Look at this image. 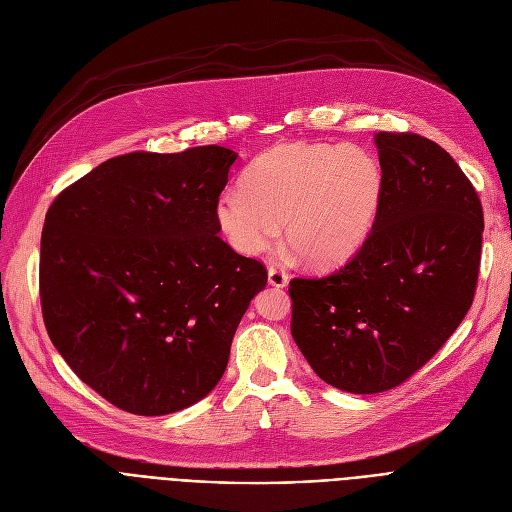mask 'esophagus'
<instances>
[{
	"label": "esophagus",
	"instance_id": "esophagus-1",
	"mask_svg": "<svg viewBox=\"0 0 512 512\" xmlns=\"http://www.w3.org/2000/svg\"><path fill=\"white\" fill-rule=\"evenodd\" d=\"M267 282H270V286H276V288H286L288 286V274L282 270L280 265H272L270 270H267Z\"/></svg>",
	"mask_w": 512,
	"mask_h": 512
}]
</instances>
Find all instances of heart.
Segmentation results:
<instances>
[{
    "mask_svg": "<svg viewBox=\"0 0 512 512\" xmlns=\"http://www.w3.org/2000/svg\"><path fill=\"white\" fill-rule=\"evenodd\" d=\"M384 176L373 155L359 147L284 143L265 151L226 193L215 220L228 245L255 257L284 236L311 265L353 257L371 234L382 203Z\"/></svg>",
    "mask_w": 512,
    "mask_h": 512,
    "instance_id": "heart-1",
    "label": "heart"
}]
</instances>
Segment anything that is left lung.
<instances>
[{"label":"left lung","instance_id":"obj_1","mask_svg":"<svg viewBox=\"0 0 512 512\" xmlns=\"http://www.w3.org/2000/svg\"><path fill=\"white\" fill-rule=\"evenodd\" d=\"M384 176L369 238L338 272L294 278L292 338L326 384L390 390L461 326L475 294L483 211L456 161L419 134H373Z\"/></svg>","mask_w":512,"mask_h":512}]
</instances>
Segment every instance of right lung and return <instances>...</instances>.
I'll return each mask as SVG.
<instances>
[{
    "mask_svg": "<svg viewBox=\"0 0 512 512\" xmlns=\"http://www.w3.org/2000/svg\"><path fill=\"white\" fill-rule=\"evenodd\" d=\"M238 153H128L68 186L45 215L41 307L70 369L122 411L205 398L228 365L265 267L218 236Z\"/></svg>",
    "mask_w": 512,
    "mask_h": 512,
    "instance_id": "1",
    "label": "right lung"
}]
</instances>
